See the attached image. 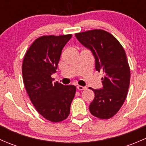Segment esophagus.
<instances>
[{"label": "esophagus", "instance_id": "34e87169", "mask_svg": "<svg viewBox=\"0 0 146 146\" xmlns=\"http://www.w3.org/2000/svg\"><path fill=\"white\" fill-rule=\"evenodd\" d=\"M77 89L78 90H83L86 89V88H85V87L81 86V85H78V86H77Z\"/></svg>", "mask_w": 146, "mask_h": 146}]
</instances>
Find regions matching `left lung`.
Masks as SVG:
<instances>
[{"instance_id": "8db88e82", "label": "left lung", "mask_w": 146, "mask_h": 146, "mask_svg": "<svg viewBox=\"0 0 146 146\" xmlns=\"http://www.w3.org/2000/svg\"><path fill=\"white\" fill-rule=\"evenodd\" d=\"M95 59V69L102 72V88L92 89L95 98L90 111L100 119L114 117L123 105L130 83V68L126 53L119 41L102 29H93L75 35Z\"/></svg>"}]
</instances>
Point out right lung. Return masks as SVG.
Masks as SVG:
<instances>
[{
	"label": "right lung",
	"instance_id": "right-lung-1",
	"mask_svg": "<svg viewBox=\"0 0 146 146\" xmlns=\"http://www.w3.org/2000/svg\"><path fill=\"white\" fill-rule=\"evenodd\" d=\"M72 35L42 36L27 50L23 63V77L30 100L38 112L52 122L64 120L70 114L76 88L53 82L61 51Z\"/></svg>",
	"mask_w": 146,
	"mask_h": 146
}]
</instances>
